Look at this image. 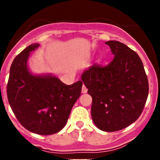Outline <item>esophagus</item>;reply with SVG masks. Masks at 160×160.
Listing matches in <instances>:
<instances>
[{
    "mask_svg": "<svg viewBox=\"0 0 160 160\" xmlns=\"http://www.w3.org/2000/svg\"><path fill=\"white\" fill-rule=\"evenodd\" d=\"M82 93H88V88L85 87V85H83V87H82Z\"/></svg>",
    "mask_w": 160,
    "mask_h": 160,
    "instance_id": "34e87169",
    "label": "esophagus"
}]
</instances>
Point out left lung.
I'll return each mask as SVG.
<instances>
[{"mask_svg": "<svg viewBox=\"0 0 160 160\" xmlns=\"http://www.w3.org/2000/svg\"><path fill=\"white\" fill-rule=\"evenodd\" d=\"M114 59L106 67L91 66L81 80L92 97L91 116L97 127L116 132L135 122L149 94V82L141 59L118 41L106 42Z\"/></svg>", "mask_w": 160, "mask_h": 160, "instance_id": "8db88e82", "label": "left lung"}]
</instances>
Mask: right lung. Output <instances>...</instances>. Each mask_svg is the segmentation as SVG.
I'll use <instances>...</instances> for the list:
<instances>
[{
    "instance_id": "right-lung-1",
    "label": "right lung",
    "mask_w": 160,
    "mask_h": 160,
    "mask_svg": "<svg viewBox=\"0 0 160 160\" xmlns=\"http://www.w3.org/2000/svg\"><path fill=\"white\" fill-rule=\"evenodd\" d=\"M33 43L14 58L10 69L7 94L18 122L33 133L48 135L64 128L72 106L81 93L83 83H62L52 73L35 74L28 67L31 52L39 47Z\"/></svg>"
}]
</instances>
